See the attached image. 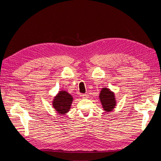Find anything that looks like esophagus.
Here are the masks:
<instances>
[{
	"mask_svg": "<svg viewBox=\"0 0 161 161\" xmlns=\"http://www.w3.org/2000/svg\"><path fill=\"white\" fill-rule=\"evenodd\" d=\"M82 97H83V98L86 99V98H88L89 95H88V94H82Z\"/></svg>",
	"mask_w": 161,
	"mask_h": 161,
	"instance_id": "esophagus-1",
	"label": "esophagus"
}]
</instances>
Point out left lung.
<instances>
[{"instance_id": "obj_1", "label": "left lung", "mask_w": 161, "mask_h": 161, "mask_svg": "<svg viewBox=\"0 0 161 161\" xmlns=\"http://www.w3.org/2000/svg\"><path fill=\"white\" fill-rule=\"evenodd\" d=\"M99 99L101 102L102 106L107 112L111 111L115 108L116 104L115 96L113 92L107 88H103L99 95Z\"/></svg>"}]
</instances>
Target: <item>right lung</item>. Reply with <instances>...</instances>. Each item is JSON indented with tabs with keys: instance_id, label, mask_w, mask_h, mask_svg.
<instances>
[{
	"instance_id": "1",
	"label": "right lung",
	"mask_w": 161,
	"mask_h": 161,
	"mask_svg": "<svg viewBox=\"0 0 161 161\" xmlns=\"http://www.w3.org/2000/svg\"><path fill=\"white\" fill-rule=\"evenodd\" d=\"M72 100V97L69 92L65 91H61L53 99V107L58 114L60 115L65 114L70 109Z\"/></svg>"
}]
</instances>
